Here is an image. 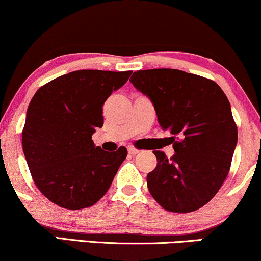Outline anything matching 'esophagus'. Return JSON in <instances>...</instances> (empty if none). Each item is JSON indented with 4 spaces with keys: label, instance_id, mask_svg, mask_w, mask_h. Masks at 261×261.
I'll return each instance as SVG.
<instances>
[{
    "label": "esophagus",
    "instance_id": "34e87169",
    "mask_svg": "<svg viewBox=\"0 0 261 261\" xmlns=\"http://www.w3.org/2000/svg\"><path fill=\"white\" fill-rule=\"evenodd\" d=\"M127 151H128V154H130V155H136V154L140 153V150L136 149V148H135V147H128Z\"/></svg>",
    "mask_w": 261,
    "mask_h": 261
}]
</instances>
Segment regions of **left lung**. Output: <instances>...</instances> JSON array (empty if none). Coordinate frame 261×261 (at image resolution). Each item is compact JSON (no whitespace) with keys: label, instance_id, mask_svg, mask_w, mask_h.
Here are the masks:
<instances>
[{"label":"left lung","instance_id":"8db88e82","mask_svg":"<svg viewBox=\"0 0 261 261\" xmlns=\"http://www.w3.org/2000/svg\"><path fill=\"white\" fill-rule=\"evenodd\" d=\"M130 82L149 97L161 128L173 135L172 158L154 150L158 164L147 176L149 193L170 212L201 208L225 180L237 144L226 95L216 82L173 68L134 72Z\"/></svg>","mask_w":261,"mask_h":261}]
</instances>
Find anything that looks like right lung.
Segmentation results:
<instances>
[{"instance_id":"obj_1","label":"right lung","mask_w":261,"mask_h":261,"mask_svg":"<svg viewBox=\"0 0 261 261\" xmlns=\"http://www.w3.org/2000/svg\"><path fill=\"white\" fill-rule=\"evenodd\" d=\"M133 72L81 70L43 85L30 102L22 150L39 191L62 208L90 207L110 189L127 155L102 150L91 140L102 107Z\"/></svg>"}]
</instances>
